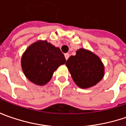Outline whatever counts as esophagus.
Returning <instances> with one entry per match:
<instances>
[{"mask_svg":"<svg viewBox=\"0 0 126 126\" xmlns=\"http://www.w3.org/2000/svg\"><path fill=\"white\" fill-rule=\"evenodd\" d=\"M69 56H70V55H69V53H65V54H64V57H65V59L66 60H68V58L69 57Z\"/></svg>","mask_w":126,"mask_h":126,"instance_id":"1","label":"esophagus"}]
</instances>
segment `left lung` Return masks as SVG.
<instances>
[{"mask_svg":"<svg viewBox=\"0 0 126 126\" xmlns=\"http://www.w3.org/2000/svg\"><path fill=\"white\" fill-rule=\"evenodd\" d=\"M75 83L81 88L96 85L104 76V66L99 57L90 51L80 48L66 62Z\"/></svg>","mask_w":126,"mask_h":126,"instance_id":"obj_1","label":"left lung"}]
</instances>
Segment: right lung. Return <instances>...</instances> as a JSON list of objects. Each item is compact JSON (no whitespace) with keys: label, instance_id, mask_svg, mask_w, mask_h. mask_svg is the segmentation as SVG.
Returning <instances> with one entry per match:
<instances>
[{"label":"right lung","instance_id":"add662e5","mask_svg":"<svg viewBox=\"0 0 126 126\" xmlns=\"http://www.w3.org/2000/svg\"><path fill=\"white\" fill-rule=\"evenodd\" d=\"M65 62V57L60 49L46 41L32 44L22 57L24 74L29 80L40 85L46 84L58 66Z\"/></svg>","mask_w":126,"mask_h":126}]
</instances>
